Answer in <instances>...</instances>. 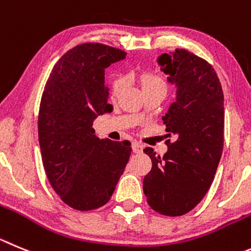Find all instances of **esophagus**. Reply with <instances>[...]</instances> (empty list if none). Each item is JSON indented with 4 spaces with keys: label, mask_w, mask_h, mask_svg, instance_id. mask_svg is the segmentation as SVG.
Returning <instances> with one entry per match:
<instances>
[{
    "label": "esophagus",
    "mask_w": 251,
    "mask_h": 251,
    "mask_svg": "<svg viewBox=\"0 0 251 251\" xmlns=\"http://www.w3.org/2000/svg\"><path fill=\"white\" fill-rule=\"evenodd\" d=\"M142 150H144V146L141 144H139V142H132V151L135 153H140V152H142Z\"/></svg>",
    "instance_id": "obj_1"
}]
</instances>
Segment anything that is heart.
Listing matches in <instances>:
<instances>
[{
  "instance_id": "b5f03b06",
  "label": "heart",
  "mask_w": 251,
  "mask_h": 251,
  "mask_svg": "<svg viewBox=\"0 0 251 251\" xmlns=\"http://www.w3.org/2000/svg\"><path fill=\"white\" fill-rule=\"evenodd\" d=\"M141 84L142 88H163L166 89V83L163 78L156 73H144L141 75ZM125 86V80L121 76H118L111 84V95L112 97H119Z\"/></svg>"
}]
</instances>
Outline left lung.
Here are the masks:
<instances>
[{
  "label": "left lung",
  "instance_id": "left-lung-1",
  "mask_svg": "<svg viewBox=\"0 0 251 251\" xmlns=\"http://www.w3.org/2000/svg\"><path fill=\"white\" fill-rule=\"evenodd\" d=\"M176 100L162 118L167 152L160 157L151 147L144 152L152 168L144 178L150 207L168 217L191 212L209 189L224 144V95L217 73L207 60L186 49L157 58Z\"/></svg>",
  "mask_w": 251,
  "mask_h": 251
}]
</instances>
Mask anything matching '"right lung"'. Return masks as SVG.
<instances>
[{
  "label": "right lung",
  "instance_id": "obj_1",
  "mask_svg": "<svg viewBox=\"0 0 251 251\" xmlns=\"http://www.w3.org/2000/svg\"><path fill=\"white\" fill-rule=\"evenodd\" d=\"M121 49L84 43L68 50L47 80L38 116L44 170L60 200L93 210L111 198L131 154L128 141L100 140L94 120L112 111L105 69L125 59Z\"/></svg>",
  "mask_w": 251,
  "mask_h": 251
}]
</instances>
